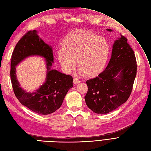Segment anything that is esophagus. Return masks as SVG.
Wrapping results in <instances>:
<instances>
[{
    "label": "esophagus",
    "mask_w": 151,
    "mask_h": 151,
    "mask_svg": "<svg viewBox=\"0 0 151 151\" xmlns=\"http://www.w3.org/2000/svg\"><path fill=\"white\" fill-rule=\"evenodd\" d=\"M73 81H74V84H78V83H80L81 82V81L79 79H78L77 78H76V77L74 78Z\"/></svg>",
    "instance_id": "esophagus-1"
}]
</instances>
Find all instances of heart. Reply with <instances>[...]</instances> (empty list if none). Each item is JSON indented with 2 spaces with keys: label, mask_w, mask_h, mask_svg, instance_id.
<instances>
[{
  "label": "heart",
  "mask_w": 151,
  "mask_h": 151,
  "mask_svg": "<svg viewBox=\"0 0 151 151\" xmlns=\"http://www.w3.org/2000/svg\"><path fill=\"white\" fill-rule=\"evenodd\" d=\"M110 47L106 39L90 31L79 30L67 35L58 50L62 69L70 73L76 66L81 74L93 77L99 74L107 62Z\"/></svg>",
  "instance_id": "b5f03b06"
}]
</instances>
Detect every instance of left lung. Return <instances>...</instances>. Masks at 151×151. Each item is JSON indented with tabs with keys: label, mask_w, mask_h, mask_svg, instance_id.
<instances>
[{
	"label": "left lung",
	"mask_w": 151,
	"mask_h": 151,
	"mask_svg": "<svg viewBox=\"0 0 151 151\" xmlns=\"http://www.w3.org/2000/svg\"><path fill=\"white\" fill-rule=\"evenodd\" d=\"M121 35L114 43L106 69L86 81V103L96 114H106L115 110L127 101L132 90L137 73L136 56L127 38Z\"/></svg>",
	"instance_id": "left-lung-1"
}]
</instances>
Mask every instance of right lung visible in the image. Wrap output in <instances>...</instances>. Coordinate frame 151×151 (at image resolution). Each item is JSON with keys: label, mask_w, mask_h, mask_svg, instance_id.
<instances>
[{"label": "right lung", "mask_w": 151, "mask_h": 151, "mask_svg": "<svg viewBox=\"0 0 151 151\" xmlns=\"http://www.w3.org/2000/svg\"><path fill=\"white\" fill-rule=\"evenodd\" d=\"M32 55L45 58L48 72L44 84L35 92L27 93L17 81L15 66ZM53 62L52 48L39 37L35 30L29 31L19 40L12 55L10 74L15 95L23 106L42 115L53 113L59 109L67 92L73 87L71 76L50 69Z\"/></svg>", "instance_id": "add662e5"}]
</instances>
